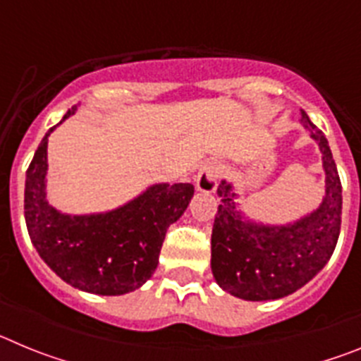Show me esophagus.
<instances>
[{
	"mask_svg": "<svg viewBox=\"0 0 361 361\" xmlns=\"http://www.w3.org/2000/svg\"><path fill=\"white\" fill-rule=\"evenodd\" d=\"M219 164L206 162L195 177L197 190L202 191V193H213L216 190V183H219Z\"/></svg>",
	"mask_w": 361,
	"mask_h": 361,
	"instance_id": "1",
	"label": "esophagus"
}]
</instances>
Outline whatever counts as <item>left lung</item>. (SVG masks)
<instances>
[{"instance_id":"left-lung-1","label":"left lung","mask_w":361,"mask_h":361,"mask_svg":"<svg viewBox=\"0 0 361 361\" xmlns=\"http://www.w3.org/2000/svg\"><path fill=\"white\" fill-rule=\"evenodd\" d=\"M302 126L322 152L325 195L317 209L289 224L247 219L231 183L219 184L220 204L212 233V271L229 295L251 302L279 300L304 288L324 269L342 224V184L329 142L305 111Z\"/></svg>"}]
</instances>
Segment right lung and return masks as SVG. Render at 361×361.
<instances>
[{
  "instance_id": "obj_1",
  "label": "right lung",
  "mask_w": 361,
  "mask_h": 361,
  "mask_svg": "<svg viewBox=\"0 0 361 361\" xmlns=\"http://www.w3.org/2000/svg\"><path fill=\"white\" fill-rule=\"evenodd\" d=\"M37 146L25 180V222L44 264L79 291L103 296L139 289L157 269L166 231L186 212L193 184L159 183L116 209L68 215L47 200L49 135Z\"/></svg>"
}]
</instances>
